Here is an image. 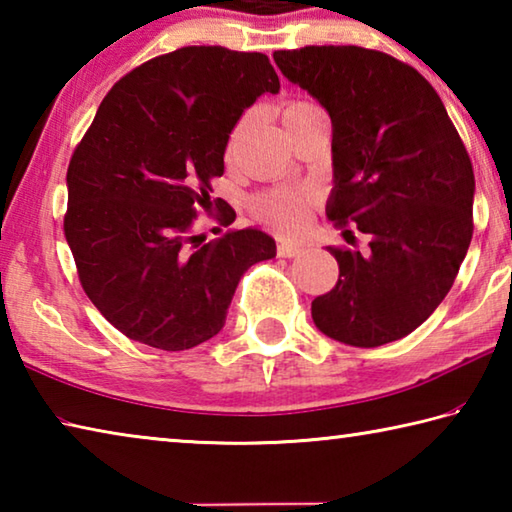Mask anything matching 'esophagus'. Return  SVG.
<instances>
[{"mask_svg":"<svg viewBox=\"0 0 512 512\" xmlns=\"http://www.w3.org/2000/svg\"><path fill=\"white\" fill-rule=\"evenodd\" d=\"M300 246L293 244H277V257H296L300 253Z\"/></svg>","mask_w":512,"mask_h":512,"instance_id":"esophagus-1","label":"esophagus"}]
</instances>
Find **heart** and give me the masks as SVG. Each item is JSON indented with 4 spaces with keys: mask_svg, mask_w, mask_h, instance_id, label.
I'll return each mask as SVG.
<instances>
[{
    "mask_svg": "<svg viewBox=\"0 0 512 512\" xmlns=\"http://www.w3.org/2000/svg\"><path fill=\"white\" fill-rule=\"evenodd\" d=\"M316 112H323L316 106V103L305 101V99H293L282 108L284 126L289 128L293 124H298V121H302V119L316 115ZM246 124H248V117L239 119L237 126L232 128L228 153L235 151L237 142L241 140V135H244V131H246ZM314 205H316V198L309 192L271 189V192L257 194L253 201H250V212H253V216L259 223H264L266 228L275 230L277 235L293 237V235H300V232L307 228L311 212H314Z\"/></svg>",
    "mask_w": 512,
    "mask_h": 512,
    "instance_id": "1",
    "label": "heart"
}]
</instances>
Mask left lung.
Here are the masks:
<instances>
[{"label":"left lung","instance_id":"8db88e82","mask_svg":"<svg viewBox=\"0 0 512 512\" xmlns=\"http://www.w3.org/2000/svg\"><path fill=\"white\" fill-rule=\"evenodd\" d=\"M275 65L332 119L327 219L370 250L329 248L339 282L311 302L329 339L377 348L411 334L452 289L472 241L474 171L438 92L384 51L302 47ZM350 232V230H345Z\"/></svg>","mask_w":512,"mask_h":512}]
</instances>
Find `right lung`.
Returning <instances> with one entry per match:
<instances>
[{
  "label": "right lung",
  "mask_w": 512,
  "mask_h": 512,
  "mask_svg": "<svg viewBox=\"0 0 512 512\" xmlns=\"http://www.w3.org/2000/svg\"><path fill=\"white\" fill-rule=\"evenodd\" d=\"M266 92H280L268 56L183 47L112 85L76 146L65 239L92 305L131 341L167 352L210 341L241 275L275 257L257 228L192 235L196 210L235 221L210 183L241 112Z\"/></svg>",
  "instance_id": "right-lung-1"
}]
</instances>
